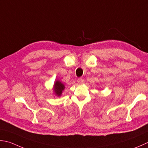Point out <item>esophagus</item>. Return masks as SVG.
<instances>
[{"label":"esophagus","mask_w":148,"mask_h":148,"mask_svg":"<svg viewBox=\"0 0 148 148\" xmlns=\"http://www.w3.org/2000/svg\"><path fill=\"white\" fill-rule=\"evenodd\" d=\"M84 82H85V81H84L83 79H82V78H79V79H77V83L79 84H83Z\"/></svg>","instance_id":"esophagus-1"}]
</instances>
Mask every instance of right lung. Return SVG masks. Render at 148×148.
Instances as JSON below:
<instances>
[{"instance_id": "add662e5", "label": "right lung", "mask_w": 148, "mask_h": 148, "mask_svg": "<svg viewBox=\"0 0 148 148\" xmlns=\"http://www.w3.org/2000/svg\"><path fill=\"white\" fill-rule=\"evenodd\" d=\"M65 89V85L60 82V81H56L54 85V92L58 96H60L62 94V92Z\"/></svg>"}]
</instances>
